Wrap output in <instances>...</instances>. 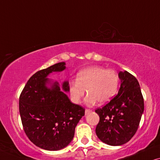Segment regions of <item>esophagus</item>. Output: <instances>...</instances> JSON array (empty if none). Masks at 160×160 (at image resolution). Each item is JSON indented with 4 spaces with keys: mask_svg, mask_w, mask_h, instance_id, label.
<instances>
[{
    "mask_svg": "<svg viewBox=\"0 0 160 160\" xmlns=\"http://www.w3.org/2000/svg\"><path fill=\"white\" fill-rule=\"evenodd\" d=\"M92 111V110H90V109H86V114H88V112H90Z\"/></svg>",
    "mask_w": 160,
    "mask_h": 160,
    "instance_id": "obj_1",
    "label": "esophagus"
}]
</instances>
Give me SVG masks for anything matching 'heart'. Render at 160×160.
<instances>
[{"instance_id":"obj_1","label":"heart","mask_w":160,"mask_h":160,"mask_svg":"<svg viewBox=\"0 0 160 160\" xmlns=\"http://www.w3.org/2000/svg\"><path fill=\"white\" fill-rule=\"evenodd\" d=\"M118 82V76L114 71L93 66L79 72L76 81L70 82V97L74 103L78 104L86 90L88 94L86 99L87 104L92 105L97 101L105 103L116 94Z\"/></svg>"}]
</instances>
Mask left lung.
Instances as JSON below:
<instances>
[{
    "mask_svg": "<svg viewBox=\"0 0 160 160\" xmlns=\"http://www.w3.org/2000/svg\"><path fill=\"white\" fill-rule=\"evenodd\" d=\"M121 87L113 99L95 112L99 121L96 127L99 139L110 146H121L137 132L144 110V101L138 80L128 72H120Z\"/></svg>",
    "mask_w": 160,
    "mask_h": 160,
    "instance_id": "left-lung-1",
    "label": "left lung"
}]
</instances>
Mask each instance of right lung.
<instances>
[{
    "label": "right lung",
    "instance_id": "obj_1",
    "mask_svg": "<svg viewBox=\"0 0 160 160\" xmlns=\"http://www.w3.org/2000/svg\"><path fill=\"white\" fill-rule=\"evenodd\" d=\"M66 69L65 63H55L32 75L19 100V110L27 137L36 146L48 151L65 148L74 138L75 127L85 115V109L70 101L57 82L49 88L47 78L52 72ZM63 90L69 91L64 81Z\"/></svg>",
    "mask_w": 160,
    "mask_h": 160
}]
</instances>
